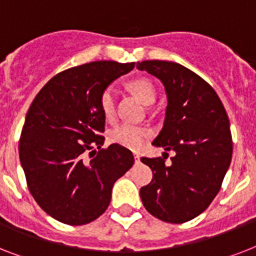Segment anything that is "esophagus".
<instances>
[{"label": "esophagus", "mask_w": 256, "mask_h": 256, "mask_svg": "<svg viewBox=\"0 0 256 256\" xmlns=\"http://www.w3.org/2000/svg\"><path fill=\"white\" fill-rule=\"evenodd\" d=\"M134 160H136V164H140V154H136V152H134Z\"/></svg>", "instance_id": "esophagus-1"}]
</instances>
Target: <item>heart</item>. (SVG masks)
<instances>
[{
	"label": "heart",
	"mask_w": 256,
	"mask_h": 256,
	"mask_svg": "<svg viewBox=\"0 0 256 256\" xmlns=\"http://www.w3.org/2000/svg\"><path fill=\"white\" fill-rule=\"evenodd\" d=\"M128 88L140 98L144 104H152L156 98V88L152 82L138 78L128 84ZM116 90L114 86H108L104 88L100 98V110L104 116L108 120H112L116 116ZM150 136V132L144 126L134 124H122L116 126L108 132V140L114 144H120L122 148H140L144 142Z\"/></svg>",
	"instance_id": "obj_1"
}]
</instances>
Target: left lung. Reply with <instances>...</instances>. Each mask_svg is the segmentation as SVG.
I'll return each instance as SVG.
<instances>
[{
  "instance_id": "8db88e82",
  "label": "left lung",
  "mask_w": 256,
  "mask_h": 256,
  "mask_svg": "<svg viewBox=\"0 0 256 256\" xmlns=\"http://www.w3.org/2000/svg\"><path fill=\"white\" fill-rule=\"evenodd\" d=\"M136 69L164 86L168 108L164 128L152 144L175 152L164 158H140L152 180L140 188L144 208L168 223H183L202 214L220 190L230 168V120L215 90L198 74L176 62L144 61Z\"/></svg>"
}]
</instances>
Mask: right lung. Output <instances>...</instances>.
<instances>
[{
	"instance_id": "right-lung-1",
	"label": "right lung",
	"mask_w": 256,
	"mask_h": 256,
	"mask_svg": "<svg viewBox=\"0 0 256 256\" xmlns=\"http://www.w3.org/2000/svg\"><path fill=\"white\" fill-rule=\"evenodd\" d=\"M134 66L96 61L72 68L52 78L30 104L20 160L36 202L58 222L81 226L104 214L116 180L134 164L128 148L114 144L100 148V106L104 88Z\"/></svg>"
}]
</instances>
